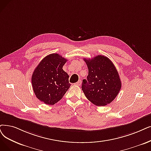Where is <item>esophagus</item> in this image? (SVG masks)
I'll return each instance as SVG.
<instances>
[{
	"label": "esophagus",
	"mask_w": 151,
	"mask_h": 151,
	"mask_svg": "<svg viewBox=\"0 0 151 151\" xmlns=\"http://www.w3.org/2000/svg\"><path fill=\"white\" fill-rule=\"evenodd\" d=\"M81 80H79V81H78L77 83H76V85H77V86H81Z\"/></svg>",
	"instance_id": "esophagus-1"
}]
</instances>
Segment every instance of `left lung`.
Returning <instances> with one entry per match:
<instances>
[{"instance_id": "1", "label": "left lung", "mask_w": 151, "mask_h": 151, "mask_svg": "<svg viewBox=\"0 0 151 151\" xmlns=\"http://www.w3.org/2000/svg\"><path fill=\"white\" fill-rule=\"evenodd\" d=\"M88 69L87 80L82 81V90L87 99L96 106H105L116 98L122 82L115 66L103 55L91 59L84 58Z\"/></svg>"}]
</instances>
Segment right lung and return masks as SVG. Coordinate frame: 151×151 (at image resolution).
<instances>
[{
  "label": "right lung",
  "mask_w": 151,
  "mask_h": 151,
  "mask_svg": "<svg viewBox=\"0 0 151 151\" xmlns=\"http://www.w3.org/2000/svg\"><path fill=\"white\" fill-rule=\"evenodd\" d=\"M68 59L57 53L47 55L35 68L32 83L36 96L44 104L52 105L69 88V75L63 69Z\"/></svg>",
  "instance_id": "add662e5"
}]
</instances>
